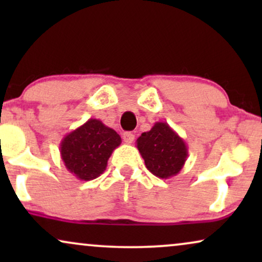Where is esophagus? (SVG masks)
Segmentation results:
<instances>
[{"label":"esophagus","mask_w":262,"mask_h":262,"mask_svg":"<svg viewBox=\"0 0 262 262\" xmlns=\"http://www.w3.org/2000/svg\"><path fill=\"white\" fill-rule=\"evenodd\" d=\"M123 139L126 144H131V143L135 141V135L132 134V132H124Z\"/></svg>","instance_id":"obj_1"}]
</instances>
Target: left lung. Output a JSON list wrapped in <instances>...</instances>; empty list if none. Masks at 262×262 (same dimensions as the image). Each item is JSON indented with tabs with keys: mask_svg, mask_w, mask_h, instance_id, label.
<instances>
[{
	"mask_svg": "<svg viewBox=\"0 0 262 262\" xmlns=\"http://www.w3.org/2000/svg\"><path fill=\"white\" fill-rule=\"evenodd\" d=\"M136 144L144 159L145 167L160 179L179 174L188 156L184 139L163 121H157L151 130L143 132Z\"/></svg>",
	"mask_w": 262,
	"mask_h": 262,
	"instance_id": "1",
	"label": "left lung"
}]
</instances>
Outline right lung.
Returning <instances> with one entry per match:
<instances>
[{"instance_id":"add662e5","label":"right lung","mask_w":262,"mask_h":262,"mask_svg":"<svg viewBox=\"0 0 262 262\" xmlns=\"http://www.w3.org/2000/svg\"><path fill=\"white\" fill-rule=\"evenodd\" d=\"M120 143V136L113 128L92 118L62 139L60 157L74 177L89 181L106 170L107 161Z\"/></svg>"}]
</instances>
